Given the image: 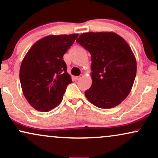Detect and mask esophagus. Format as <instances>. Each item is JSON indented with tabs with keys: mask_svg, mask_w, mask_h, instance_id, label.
<instances>
[{
	"mask_svg": "<svg viewBox=\"0 0 158 158\" xmlns=\"http://www.w3.org/2000/svg\"><path fill=\"white\" fill-rule=\"evenodd\" d=\"M82 77H83V74H81V75H80V76L75 77V79H76V80H79V79H81Z\"/></svg>",
	"mask_w": 158,
	"mask_h": 158,
	"instance_id": "obj_1",
	"label": "esophagus"
}]
</instances>
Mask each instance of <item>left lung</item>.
<instances>
[{"instance_id":"1","label":"left lung","mask_w":158,"mask_h":158,"mask_svg":"<svg viewBox=\"0 0 158 158\" xmlns=\"http://www.w3.org/2000/svg\"><path fill=\"white\" fill-rule=\"evenodd\" d=\"M77 42L91 55L92 85L85 96L95 106L109 109L128 96L136 74V60L125 40L114 32H88Z\"/></svg>"}]
</instances>
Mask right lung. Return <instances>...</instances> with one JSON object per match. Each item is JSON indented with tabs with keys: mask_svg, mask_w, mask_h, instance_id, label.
<instances>
[{
	"mask_svg": "<svg viewBox=\"0 0 158 158\" xmlns=\"http://www.w3.org/2000/svg\"><path fill=\"white\" fill-rule=\"evenodd\" d=\"M78 34L49 35L36 41L22 62L19 79L23 94L32 107L48 112L62 102L72 83L63 56Z\"/></svg>",
	"mask_w": 158,
	"mask_h": 158,
	"instance_id": "obj_1",
	"label": "right lung"
}]
</instances>
